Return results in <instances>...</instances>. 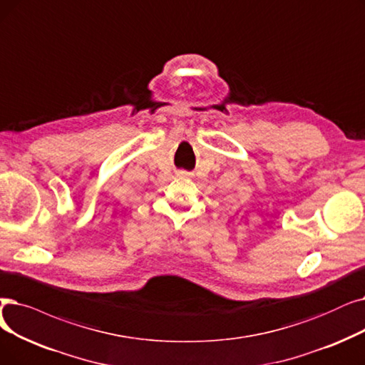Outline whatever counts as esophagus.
<instances>
[{
	"instance_id": "esophagus-1",
	"label": "esophagus",
	"mask_w": 365,
	"mask_h": 365,
	"mask_svg": "<svg viewBox=\"0 0 365 365\" xmlns=\"http://www.w3.org/2000/svg\"><path fill=\"white\" fill-rule=\"evenodd\" d=\"M187 176H189V173H187V171H183V170L178 171V178H179V179H186Z\"/></svg>"
}]
</instances>
